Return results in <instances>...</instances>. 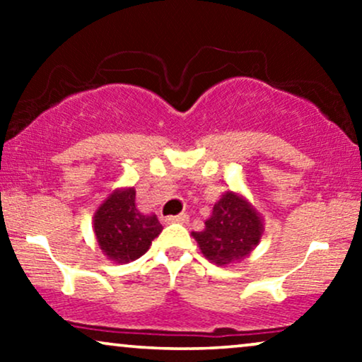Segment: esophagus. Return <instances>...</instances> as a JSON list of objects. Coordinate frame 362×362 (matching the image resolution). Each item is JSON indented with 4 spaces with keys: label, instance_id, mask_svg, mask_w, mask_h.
I'll use <instances>...</instances> for the list:
<instances>
[{
    "label": "esophagus",
    "instance_id": "1",
    "mask_svg": "<svg viewBox=\"0 0 362 362\" xmlns=\"http://www.w3.org/2000/svg\"><path fill=\"white\" fill-rule=\"evenodd\" d=\"M187 219H189V216L187 214H178V216H168L167 219H165V221L167 223H185Z\"/></svg>",
    "mask_w": 362,
    "mask_h": 362
}]
</instances>
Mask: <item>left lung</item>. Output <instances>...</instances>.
<instances>
[{"mask_svg": "<svg viewBox=\"0 0 362 362\" xmlns=\"http://www.w3.org/2000/svg\"><path fill=\"white\" fill-rule=\"evenodd\" d=\"M264 235V218L247 197L226 190L206 219L204 230L192 231L202 255L226 267L247 259Z\"/></svg>", "mask_w": 362, "mask_h": 362, "instance_id": "left-lung-1", "label": "left lung"}]
</instances>
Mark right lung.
Instances as JSON below:
<instances>
[{"mask_svg":"<svg viewBox=\"0 0 362 362\" xmlns=\"http://www.w3.org/2000/svg\"><path fill=\"white\" fill-rule=\"evenodd\" d=\"M161 230L156 214L138 209L134 187L115 189L93 214L98 247L114 264H129L144 255Z\"/></svg>","mask_w":362,"mask_h":362,"instance_id":"right-lung-1","label":"right lung"}]
</instances>
